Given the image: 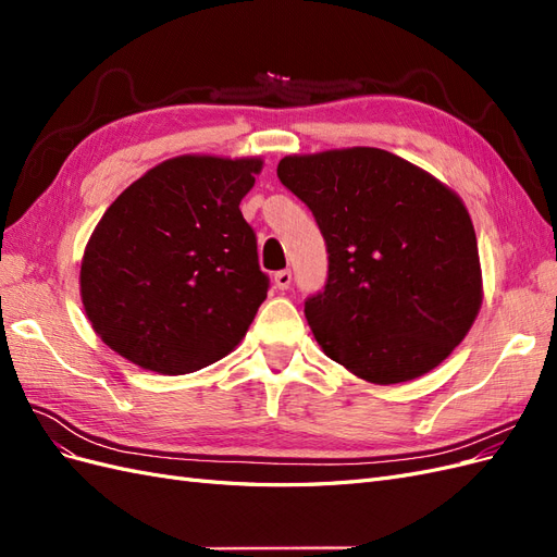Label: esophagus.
<instances>
[{
    "label": "esophagus",
    "instance_id": "1",
    "mask_svg": "<svg viewBox=\"0 0 557 557\" xmlns=\"http://www.w3.org/2000/svg\"><path fill=\"white\" fill-rule=\"evenodd\" d=\"M290 283H293V274L288 272V269H281V272L274 274V285L278 290H288Z\"/></svg>",
    "mask_w": 557,
    "mask_h": 557
}]
</instances>
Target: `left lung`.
<instances>
[{"label": "left lung", "mask_w": 557, "mask_h": 557, "mask_svg": "<svg viewBox=\"0 0 557 557\" xmlns=\"http://www.w3.org/2000/svg\"><path fill=\"white\" fill-rule=\"evenodd\" d=\"M276 174L311 209L327 246L325 288L305 301L325 356L379 385L442 364L483 299L462 199L381 148L288 156Z\"/></svg>", "instance_id": "obj_1"}]
</instances>
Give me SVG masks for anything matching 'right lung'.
Wrapping results in <instances>:
<instances>
[{"label": "right lung", "mask_w": 557, "mask_h": 557, "mask_svg": "<svg viewBox=\"0 0 557 557\" xmlns=\"http://www.w3.org/2000/svg\"><path fill=\"white\" fill-rule=\"evenodd\" d=\"M260 170V158H172L107 209L83 252L81 299L117 356L176 376L244 339L269 290L239 209Z\"/></svg>", "instance_id": "right-lung-1"}]
</instances>
